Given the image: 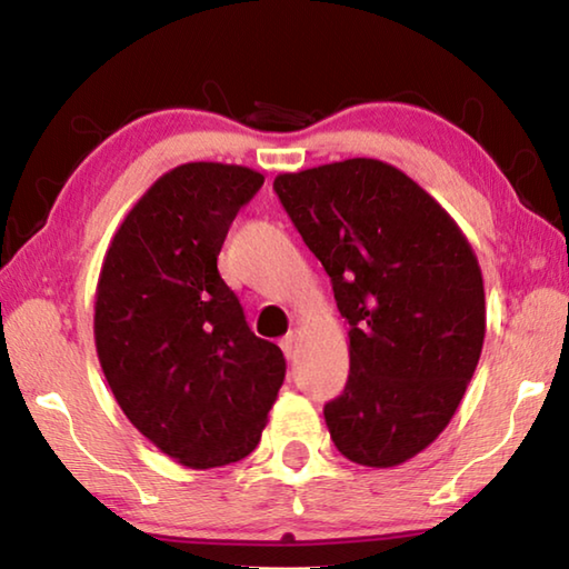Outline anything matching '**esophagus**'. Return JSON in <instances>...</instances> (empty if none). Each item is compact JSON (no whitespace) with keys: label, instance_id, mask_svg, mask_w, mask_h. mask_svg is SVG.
Masks as SVG:
<instances>
[{"label":"esophagus","instance_id":"esophagus-1","mask_svg":"<svg viewBox=\"0 0 569 569\" xmlns=\"http://www.w3.org/2000/svg\"><path fill=\"white\" fill-rule=\"evenodd\" d=\"M296 333H288V336H283L281 339V349H283V353H286V359H293V353H296Z\"/></svg>","mask_w":569,"mask_h":569}]
</instances>
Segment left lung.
Listing matches in <instances>:
<instances>
[{
	"instance_id": "8db88e82",
	"label": "left lung",
	"mask_w": 569,
	"mask_h": 569,
	"mask_svg": "<svg viewBox=\"0 0 569 569\" xmlns=\"http://www.w3.org/2000/svg\"><path fill=\"white\" fill-rule=\"evenodd\" d=\"M273 188L331 276L349 321V381L323 417L361 467H397L455 417L487 331L485 281L457 220L373 158L276 176Z\"/></svg>"
}]
</instances>
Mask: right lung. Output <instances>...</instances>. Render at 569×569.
<instances>
[{
	"instance_id": "right-lung-1",
	"label": "right lung",
	"mask_w": 569,
	"mask_h": 569,
	"mask_svg": "<svg viewBox=\"0 0 569 569\" xmlns=\"http://www.w3.org/2000/svg\"><path fill=\"white\" fill-rule=\"evenodd\" d=\"M263 176L186 162L142 192L114 230L94 291V349L142 437L190 469L258 447L286 377L283 351L248 329L218 273L228 228Z\"/></svg>"
}]
</instances>
